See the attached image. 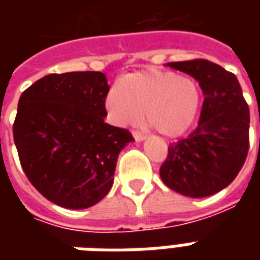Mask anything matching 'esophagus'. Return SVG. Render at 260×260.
Here are the masks:
<instances>
[{"instance_id": "esophagus-1", "label": "esophagus", "mask_w": 260, "mask_h": 260, "mask_svg": "<svg viewBox=\"0 0 260 260\" xmlns=\"http://www.w3.org/2000/svg\"><path fill=\"white\" fill-rule=\"evenodd\" d=\"M132 135H134V138H135L136 142H141V141H143L145 138H146V136L143 135L142 132H139V131H134V132H132Z\"/></svg>"}]
</instances>
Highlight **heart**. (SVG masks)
<instances>
[{
  "label": "heart",
  "mask_w": 260,
  "mask_h": 260,
  "mask_svg": "<svg viewBox=\"0 0 260 260\" xmlns=\"http://www.w3.org/2000/svg\"><path fill=\"white\" fill-rule=\"evenodd\" d=\"M201 102L195 82L169 71H142L124 76L110 89L106 108L115 124L139 121L142 111L153 128L167 136L185 132L198 113Z\"/></svg>",
  "instance_id": "1"
}]
</instances>
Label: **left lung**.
<instances>
[{
  "instance_id": "left-lung-1",
  "label": "left lung",
  "mask_w": 260,
  "mask_h": 260,
  "mask_svg": "<svg viewBox=\"0 0 260 260\" xmlns=\"http://www.w3.org/2000/svg\"><path fill=\"white\" fill-rule=\"evenodd\" d=\"M191 75L203 91L201 118L189 135L170 143L160 177L170 189L205 198L229 186L249 149V107L234 74L207 59L169 62Z\"/></svg>"
}]
</instances>
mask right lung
Segmentation results:
<instances>
[{
  "label": "right lung",
  "instance_id": "1",
  "mask_svg": "<svg viewBox=\"0 0 260 260\" xmlns=\"http://www.w3.org/2000/svg\"><path fill=\"white\" fill-rule=\"evenodd\" d=\"M110 86L96 71L50 74L19 99L14 141L27 180L46 199L86 209L111 189L131 132L104 122Z\"/></svg>",
  "mask_w": 260,
  "mask_h": 260
}]
</instances>
